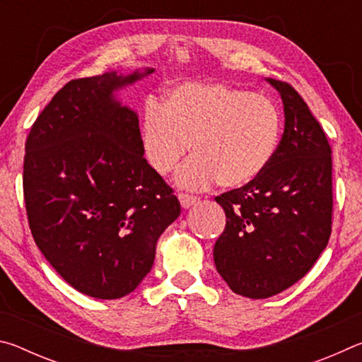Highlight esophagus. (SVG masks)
Wrapping results in <instances>:
<instances>
[{
    "label": "esophagus",
    "mask_w": 362,
    "mask_h": 362,
    "mask_svg": "<svg viewBox=\"0 0 362 362\" xmlns=\"http://www.w3.org/2000/svg\"><path fill=\"white\" fill-rule=\"evenodd\" d=\"M179 201H180V204H182L183 209H188V207H192L193 204L198 203L199 199L196 198V196H193V194H185V193H180V194H179Z\"/></svg>",
    "instance_id": "esophagus-1"
}]
</instances>
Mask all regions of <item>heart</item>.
I'll list each match as a JSON object with an SVG mask.
<instances>
[{"label": "heart", "mask_w": 362, "mask_h": 362, "mask_svg": "<svg viewBox=\"0 0 362 362\" xmlns=\"http://www.w3.org/2000/svg\"><path fill=\"white\" fill-rule=\"evenodd\" d=\"M281 113L272 99L225 84L185 83L170 89L163 105L148 100L140 118V144L158 175L182 166L192 144L194 158L179 174L189 189L217 180L244 187L265 173L276 155Z\"/></svg>", "instance_id": "b5f03b06"}]
</instances>
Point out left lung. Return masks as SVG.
I'll use <instances>...</instances> for the list:
<instances>
[{
    "instance_id": "obj_1",
    "label": "left lung",
    "mask_w": 362,
    "mask_h": 362,
    "mask_svg": "<svg viewBox=\"0 0 362 362\" xmlns=\"http://www.w3.org/2000/svg\"><path fill=\"white\" fill-rule=\"evenodd\" d=\"M284 105V134L259 179L216 198L226 225L214 246L220 276L238 296L268 298L302 279L332 226V150L291 84L267 78Z\"/></svg>"
}]
</instances>
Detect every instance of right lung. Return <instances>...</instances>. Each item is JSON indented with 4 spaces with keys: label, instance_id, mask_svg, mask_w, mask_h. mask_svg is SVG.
Masks as SVG:
<instances>
[{
    "label": "right lung",
    "instance_id": "obj_1",
    "mask_svg": "<svg viewBox=\"0 0 362 362\" xmlns=\"http://www.w3.org/2000/svg\"><path fill=\"white\" fill-rule=\"evenodd\" d=\"M73 79L30 129L23 198L33 240L66 283L113 300L136 291L180 203L144 158L139 116L115 93L151 75Z\"/></svg>",
    "mask_w": 362,
    "mask_h": 362
}]
</instances>
